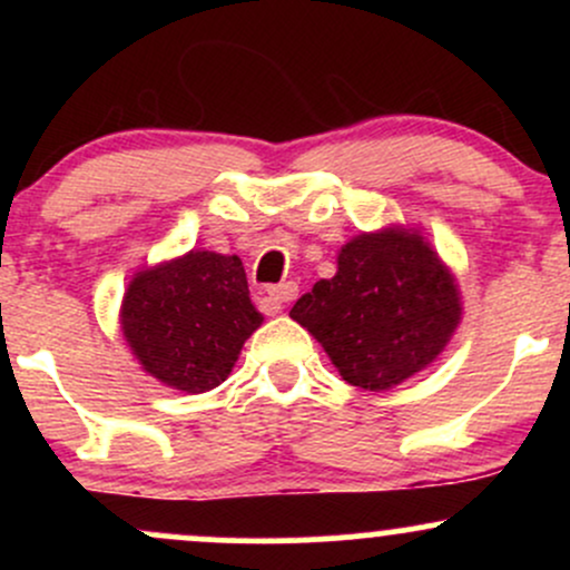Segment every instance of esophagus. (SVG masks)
<instances>
[{"mask_svg":"<svg viewBox=\"0 0 570 570\" xmlns=\"http://www.w3.org/2000/svg\"><path fill=\"white\" fill-rule=\"evenodd\" d=\"M267 297H271L273 311H281V307L297 297V284H294V281H284V284L271 286V289H267Z\"/></svg>","mask_w":570,"mask_h":570,"instance_id":"esophagus-1","label":"esophagus"}]
</instances>
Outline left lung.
<instances>
[{
    "instance_id": "1",
    "label": "left lung",
    "mask_w": 570,
    "mask_h": 570,
    "mask_svg": "<svg viewBox=\"0 0 570 570\" xmlns=\"http://www.w3.org/2000/svg\"><path fill=\"white\" fill-rule=\"evenodd\" d=\"M289 316L330 353L345 383L389 391L426 370L461 324L448 265L421 233H362L337 254V273L316 281Z\"/></svg>"
}]
</instances>
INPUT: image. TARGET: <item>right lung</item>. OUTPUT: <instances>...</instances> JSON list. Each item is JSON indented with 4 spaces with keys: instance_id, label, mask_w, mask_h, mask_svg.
<instances>
[{
    "instance_id": "1",
    "label": "right lung",
    "mask_w": 570,
    "mask_h": 570,
    "mask_svg": "<svg viewBox=\"0 0 570 570\" xmlns=\"http://www.w3.org/2000/svg\"><path fill=\"white\" fill-rule=\"evenodd\" d=\"M259 324L244 263L198 248L136 273L120 307L122 335L144 372L187 394L217 389Z\"/></svg>"
}]
</instances>
